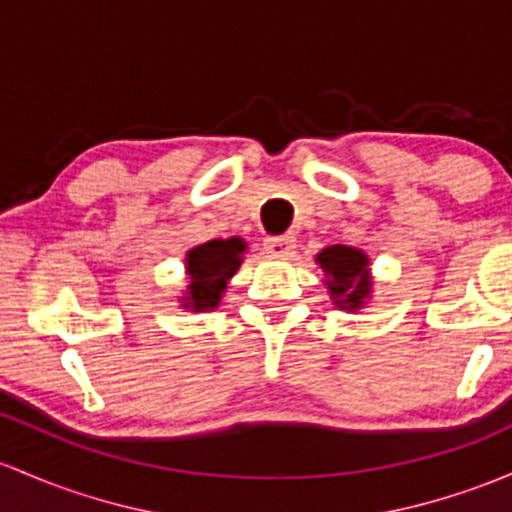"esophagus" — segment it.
Returning a JSON list of instances; mask_svg holds the SVG:
<instances>
[{"label": "esophagus", "mask_w": 512, "mask_h": 512, "mask_svg": "<svg viewBox=\"0 0 512 512\" xmlns=\"http://www.w3.org/2000/svg\"><path fill=\"white\" fill-rule=\"evenodd\" d=\"M265 250L274 257H291L296 250L294 235H272V238L265 240Z\"/></svg>", "instance_id": "obj_1"}]
</instances>
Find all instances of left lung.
<instances>
[{"mask_svg":"<svg viewBox=\"0 0 512 512\" xmlns=\"http://www.w3.org/2000/svg\"><path fill=\"white\" fill-rule=\"evenodd\" d=\"M316 262L323 269V284L335 306L350 313L364 308L372 296L374 282L369 274V257L362 250L350 245H330L318 252Z\"/></svg>","mask_w":512,"mask_h":512,"instance_id":"obj_1","label":"left lung"}]
</instances>
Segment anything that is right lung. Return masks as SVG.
<instances>
[{
    "instance_id": "add662e5",
    "label": "right lung",
    "mask_w": 512,
    "mask_h": 512,
    "mask_svg": "<svg viewBox=\"0 0 512 512\" xmlns=\"http://www.w3.org/2000/svg\"><path fill=\"white\" fill-rule=\"evenodd\" d=\"M245 250L247 245L243 238L209 240V243L192 247L187 252L189 286L182 308H192L196 313L213 311L221 303L228 279L238 272Z\"/></svg>"
}]
</instances>
